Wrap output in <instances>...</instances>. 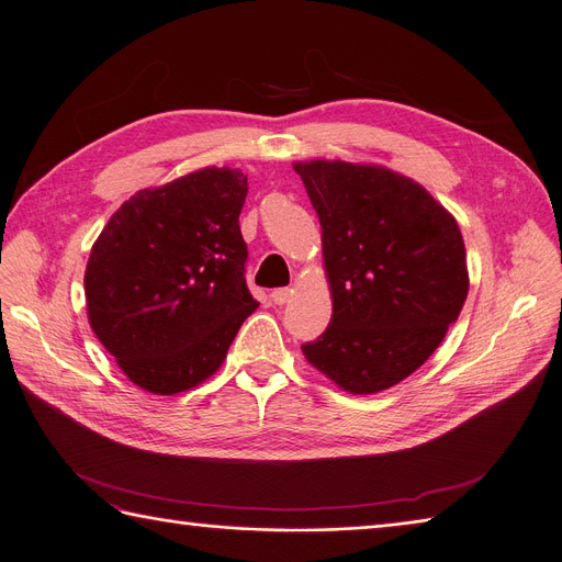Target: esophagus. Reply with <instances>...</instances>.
I'll return each instance as SVG.
<instances>
[{"label":"esophagus","instance_id":"34e87169","mask_svg":"<svg viewBox=\"0 0 562 562\" xmlns=\"http://www.w3.org/2000/svg\"><path fill=\"white\" fill-rule=\"evenodd\" d=\"M289 299H292V289H289V286H280V289H273V292H270V301H273L276 305H284Z\"/></svg>","mask_w":562,"mask_h":562}]
</instances>
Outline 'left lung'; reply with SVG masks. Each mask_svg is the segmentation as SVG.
Returning <instances> with one entry per match:
<instances>
[{
  "mask_svg": "<svg viewBox=\"0 0 562 562\" xmlns=\"http://www.w3.org/2000/svg\"><path fill=\"white\" fill-rule=\"evenodd\" d=\"M319 215L334 299L328 328L301 349L351 393H378L417 370L468 296L456 220L419 182L382 166L299 161Z\"/></svg>",
  "mask_w": 562,
  "mask_h": 562,
  "instance_id": "left-lung-1",
  "label": "left lung"
}]
</instances>
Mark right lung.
Segmentation results:
<instances>
[{
    "mask_svg": "<svg viewBox=\"0 0 562 562\" xmlns=\"http://www.w3.org/2000/svg\"><path fill=\"white\" fill-rule=\"evenodd\" d=\"M247 176L203 169L124 201L86 268L90 326L136 386L173 396L222 366L257 301L238 215Z\"/></svg>",
    "mask_w": 562,
    "mask_h": 562,
    "instance_id": "obj_1",
    "label": "right lung"
}]
</instances>
